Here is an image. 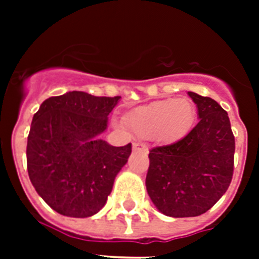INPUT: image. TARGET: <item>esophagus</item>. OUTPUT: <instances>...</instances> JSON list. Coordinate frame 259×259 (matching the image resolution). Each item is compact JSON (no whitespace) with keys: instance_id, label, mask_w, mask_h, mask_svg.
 Returning a JSON list of instances; mask_svg holds the SVG:
<instances>
[{"instance_id":"1","label":"esophagus","mask_w":259,"mask_h":259,"mask_svg":"<svg viewBox=\"0 0 259 259\" xmlns=\"http://www.w3.org/2000/svg\"><path fill=\"white\" fill-rule=\"evenodd\" d=\"M134 150L137 152V150H146V145L143 143H134Z\"/></svg>"}]
</instances>
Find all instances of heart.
I'll list each match as a JSON object with an SVG mask.
<instances>
[{
	"mask_svg": "<svg viewBox=\"0 0 259 259\" xmlns=\"http://www.w3.org/2000/svg\"><path fill=\"white\" fill-rule=\"evenodd\" d=\"M193 119V104L185 98H172L136 107L125 115L124 122L137 136L170 141L185 134Z\"/></svg>",
	"mask_w": 259,
	"mask_h": 259,
	"instance_id": "obj_1",
	"label": "heart"
}]
</instances>
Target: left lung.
I'll return each mask as SVG.
<instances>
[{
    "instance_id": "left-lung-1",
    "label": "left lung",
    "mask_w": 259,
    "mask_h": 259,
    "mask_svg": "<svg viewBox=\"0 0 259 259\" xmlns=\"http://www.w3.org/2000/svg\"><path fill=\"white\" fill-rule=\"evenodd\" d=\"M198 123L184 137L149 153L146 191L172 218L206 212L226 193L233 175L235 136L227 111L210 97L188 92Z\"/></svg>"
}]
</instances>
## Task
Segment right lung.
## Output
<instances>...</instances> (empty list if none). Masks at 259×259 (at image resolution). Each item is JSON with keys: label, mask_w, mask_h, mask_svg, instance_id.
I'll list each match as a JSON object with an SVG mask.
<instances>
[{"label": "right lung", "mask_w": 259, "mask_h": 259, "mask_svg": "<svg viewBox=\"0 0 259 259\" xmlns=\"http://www.w3.org/2000/svg\"><path fill=\"white\" fill-rule=\"evenodd\" d=\"M119 100L72 91L45 100L33 115L27 170L36 192L59 214L87 218L106 203L132 152L131 143L111 146L98 137Z\"/></svg>", "instance_id": "1"}]
</instances>
